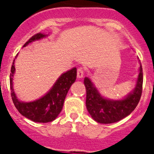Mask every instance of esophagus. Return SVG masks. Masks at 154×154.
<instances>
[{
    "label": "esophagus",
    "mask_w": 154,
    "mask_h": 154,
    "mask_svg": "<svg viewBox=\"0 0 154 154\" xmlns=\"http://www.w3.org/2000/svg\"><path fill=\"white\" fill-rule=\"evenodd\" d=\"M83 75H84V71L82 68H79L78 71H77V78L79 79H82L83 78Z\"/></svg>",
    "instance_id": "1"
}]
</instances>
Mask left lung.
<instances>
[{
    "mask_svg": "<svg viewBox=\"0 0 154 154\" xmlns=\"http://www.w3.org/2000/svg\"><path fill=\"white\" fill-rule=\"evenodd\" d=\"M135 88L119 99H112L103 96L90 78L84 79L86 89V108L91 117L97 123L109 124L124 119L135 109L141 97L143 69L140 61Z\"/></svg>",
    "mask_w": 154,
    "mask_h": 154,
    "instance_id": "obj_1",
    "label": "left lung"
}]
</instances>
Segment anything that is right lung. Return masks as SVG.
Here are the masks:
<instances>
[{
  "mask_svg": "<svg viewBox=\"0 0 154 154\" xmlns=\"http://www.w3.org/2000/svg\"><path fill=\"white\" fill-rule=\"evenodd\" d=\"M49 34H37L31 37L23 47H26L27 45L36 41L45 38L46 37L49 35ZM17 55H16L15 59L17 58ZM15 59L14 60L11 70L10 86L12 100L18 112L24 117L28 118V119L35 123H48L55 120L62 110L65 97L67 96L70 87L75 81L77 75L76 68L74 67L62 73L55 81L51 89L42 97L35 99L34 101L24 102L17 98L14 89L13 80L14 75L15 73Z\"/></svg>",
  "mask_w": 154,
  "mask_h": 154,
  "instance_id": "1",
  "label": "right lung"
}]
</instances>
